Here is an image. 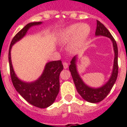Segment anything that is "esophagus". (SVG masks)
Here are the masks:
<instances>
[{"mask_svg": "<svg viewBox=\"0 0 127 127\" xmlns=\"http://www.w3.org/2000/svg\"><path fill=\"white\" fill-rule=\"evenodd\" d=\"M63 64L64 68H65V69H66V68H67L68 66V63H66V62H64Z\"/></svg>", "mask_w": 127, "mask_h": 127, "instance_id": "esophagus-1", "label": "esophagus"}]
</instances>
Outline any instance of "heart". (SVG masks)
<instances>
[{
  "instance_id": "heart-1",
  "label": "heart",
  "mask_w": 127,
  "mask_h": 127,
  "mask_svg": "<svg viewBox=\"0 0 127 127\" xmlns=\"http://www.w3.org/2000/svg\"><path fill=\"white\" fill-rule=\"evenodd\" d=\"M90 32V28L88 25L76 24L61 31L58 35L57 41L60 43H66L75 39V41L70 47V49H73L78 43L86 39Z\"/></svg>"
}]
</instances>
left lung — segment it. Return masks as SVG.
Listing matches in <instances>:
<instances>
[{
  "label": "left lung",
  "instance_id": "left-lung-1",
  "mask_svg": "<svg viewBox=\"0 0 127 127\" xmlns=\"http://www.w3.org/2000/svg\"><path fill=\"white\" fill-rule=\"evenodd\" d=\"M95 35L96 36L101 35V36L109 37L111 39L113 43L115 53L114 64H113L112 74L107 82L101 87H99L97 88H91L87 86L82 81V80L77 71L76 56L72 58V59L70 61V65L69 66V70L71 72L74 83L75 84L76 88L78 92L79 93V94L81 95L84 99L90 103H98L102 101L109 94V93L110 92L111 90L116 81L117 75H118V48H117L116 41L113 37L108 30L104 26V25L98 20H97Z\"/></svg>",
  "mask_w": 127,
  "mask_h": 127
}]
</instances>
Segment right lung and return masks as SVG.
Segmentation results:
<instances>
[{
	"mask_svg": "<svg viewBox=\"0 0 127 127\" xmlns=\"http://www.w3.org/2000/svg\"><path fill=\"white\" fill-rule=\"evenodd\" d=\"M41 24H42L41 22L29 23L13 37L9 48L8 61L11 79L17 92L33 106L46 108L53 103L59 92V75L63 69L61 61L49 62L38 79L32 82H26L20 80L16 75L10 55L13 45L23 38L31 27Z\"/></svg>",
	"mask_w": 127,
	"mask_h": 127,
	"instance_id": "1",
	"label": "right lung"
}]
</instances>
